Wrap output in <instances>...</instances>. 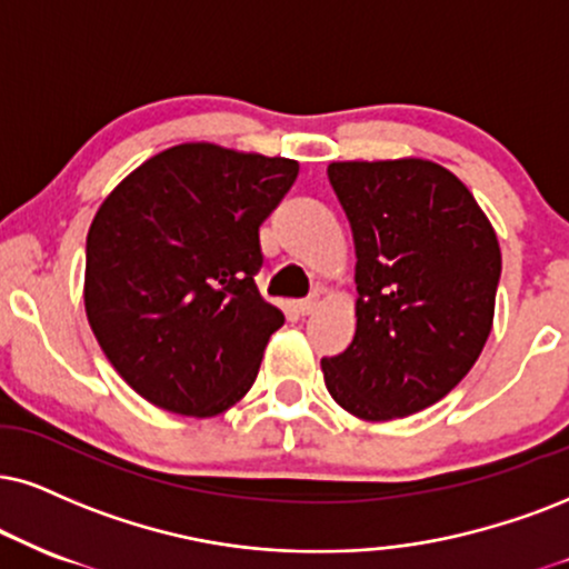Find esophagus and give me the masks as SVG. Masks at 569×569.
I'll return each mask as SVG.
<instances>
[{"instance_id":"obj_1","label":"esophagus","mask_w":569,"mask_h":569,"mask_svg":"<svg viewBox=\"0 0 569 569\" xmlns=\"http://www.w3.org/2000/svg\"><path fill=\"white\" fill-rule=\"evenodd\" d=\"M319 306H321V292H319V290L313 292V296H308L306 300H300V303H298L300 313H306V317H308V313H313V311H317Z\"/></svg>"}]
</instances>
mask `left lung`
<instances>
[{"label":"left lung","mask_w":569,"mask_h":569,"mask_svg":"<svg viewBox=\"0 0 569 569\" xmlns=\"http://www.w3.org/2000/svg\"><path fill=\"white\" fill-rule=\"evenodd\" d=\"M356 242V335L321 359L329 396L388 422L438 403L493 327L501 248L472 192L422 158L329 163Z\"/></svg>","instance_id":"obj_1"}]
</instances>
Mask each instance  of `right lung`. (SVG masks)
I'll list each match as a JSON object with an SVG mask.
<instances>
[{
	"mask_svg": "<svg viewBox=\"0 0 569 569\" xmlns=\"http://www.w3.org/2000/svg\"><path fill=\"white\" fill-rule=\"evenodd\" d=\"M298 179L290 158L184 142L104 198L87 234L83 306L144 401L216 417L252 388L282 311L256 287L258 229Z\"/></svg>",
	"mask_w": 569,
	"mask_h": 569,
	"instance_id": "1",
	"label": "right lung"
}]
</instances>
